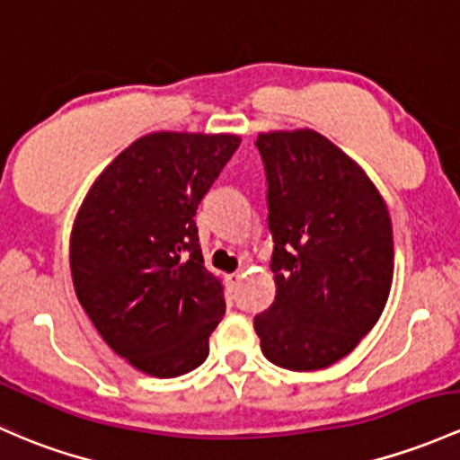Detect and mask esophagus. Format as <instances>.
Instances as JSON below:
<instances>
[{
  "mask_svg": "<svg viewBox=\"0 0 460 460\" xmlns=\"http://www.w3.org/2000/svg\"><path fill=\"white\" fill-rule=\"evenodd\" d=\"M240 278H243V275H240V273L226 275V287H229V291H235V288H238Z\"/></svg>",
  "mask_w": 460,
  "mask_h": 460,
  "instance_id": "obj_1",
  "label": "esophagus"
}]
</instances>
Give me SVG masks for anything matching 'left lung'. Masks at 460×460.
I'll use <instances>...</instances> for the list:
<instances>
[{"mask_svg": "<svg viewBox=\"0 0 460 460\" xmlns=\"http://www.w3.org/2000/svg\"><path fill=\"white\" fill-rule=\"evenodd\" d=\"M275 302L253 328L270 364L322 370L370 332L388 302L393 222L366 172L313 129L260 134Z\"/></svg>", "mask_w": 460, "mask_h": 460, "instance_id": "left-lung-1", "label": "left lung"}]
</instances>
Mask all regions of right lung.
I'll list each match as a JSON object with an SVG mask.
<instances>
[{"label": "right lung", "mask_w": 460, "mask_h": 460, "mask_svg": "<svg viewBox=\"0 0 460 460\" xmlns=\"http://www.w3.org/2000/svg\"><path fill=\"white\" fill-rule=\"evenodd\" d=\"M238 145L234 134H147L103 169L76 214V297L105 344L145 375L181 376L209 355L226 304L193 216Z\"/></svg>", "instance_id": "obj_1"}]
</instances>
